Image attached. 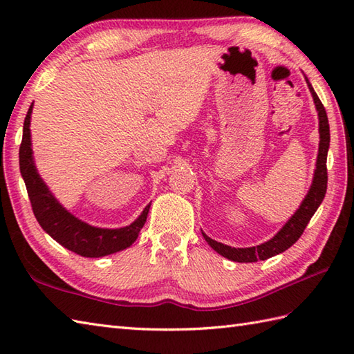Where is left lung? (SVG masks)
Returning <instances> with one entry per match:
<instances>
[{
  "instance_id": "left-lung-1",
  "label": "left lung",
  "mask_w": 354,
  "mask_h": 354,
  "mask_svg": "<svg viewBox=\"0 0 354 354\" xmlns=\"http://www.w3.org/2000/svg\"><path fill=\"white\" fill-rule=\"evenodd\" d=\"M307 86H309L315 106L318 111V120H319V149H318V160H317V169H315L313 181L309 189V193L301 202V205L297 209V213L293 214L288 223L277 232V234L268 240V242L251 246V248H231L228 245H223L221 242L209 239L205 232H202V236L207 240V243L213 248V250L227 257L228 260L239 261V263H254L259 260H266L274 257V255L280 254L288 250L297 240L301 237L304 232L307 223L312 219V216L317 212L318 207L321 205L322 199L326 196L327 192V152L330 146V127H328V118L326 114V109L322 106L319 97L315 93L312 88L309 79L306 77Z\"/></svg>"
}]
</instances>
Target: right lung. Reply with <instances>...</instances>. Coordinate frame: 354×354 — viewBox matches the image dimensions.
<instances>
[{
    "label": "right lung",
    "mask_w": 354,
    "mask_h": 354,
    "mask_svg": "<svg viewBox=\"0 0 354 354\" xmlns=\"http://www.w3.org/2000/svg\"><path fill=\"white\" fill-rule=\"evenodd\" d=\"M32 109L33 104H30L24 120V131H22V141L19 146V170L22 178H24L35 217L42 230L57 243L82 255V257L97 259L129 248L137 240L141 228L145 227L150 204L142 209L137 221L124 228L117 230L91 227V225L79 221L76 216L66 212L53 196L36 170L32 152V138H30Z\"/></svg>",
    "instance_id": "right-lung-1"
}]
</instances>
